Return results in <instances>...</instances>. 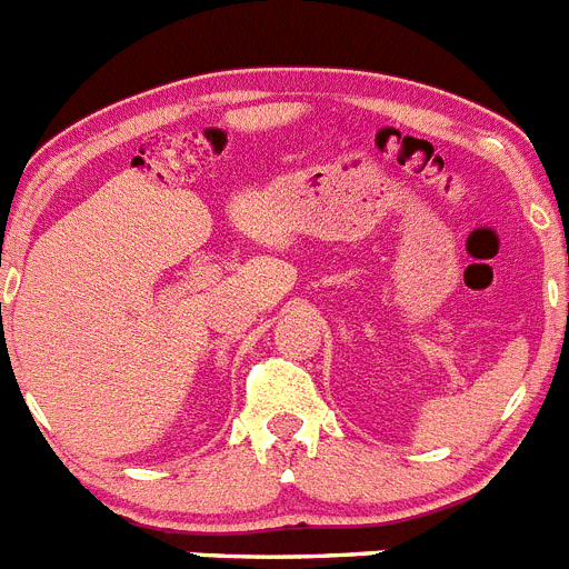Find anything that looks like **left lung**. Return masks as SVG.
<instances>
[{"label": "left lung", "instance_id": "8db88e82", "mask_svg": "<svg viewBox=\"0 0 569 569\" xmlns=\"http://www.w3.org/2000/svg\"><path fill=\"white\" fill-rule=\"evenodd\" d=\"M567 308H569V305H567Z\"/></svg>", "mask_w": 569, "mask_h": 569}]
</instances>
